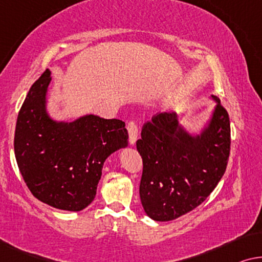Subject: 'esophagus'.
Segmentation results:
<instances>
[{"instance_id":"obj_1","label":"esophagus","mask_w":262,"mask_h":262,"mask_svg":"<svg viewBox=\"0 0 262 262\" xmlns=\"http://www.w3.org/2000/svg\"><path fill=\"white\" fill-rule=\"evenodd\" d=\"M128 129V135H129V143L132 146L135 145L136 139H138V127H136V123L134 121H130L127 126Z\"/></svg>"}]
</instances>
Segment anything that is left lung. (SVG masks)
Here are the masks:
<instances>
[{
    "instance_id": "obj_1",
    "label": "left lung",
    "mask_w": 262,
    "mask_h": 262,
    "mask_svg": "<svg viewBox=\"0 0 262 262\" xmlns=\"http://www.w3.org/2000/svg\"><path fill=\"white\" fill-rule=\"evenodd\" d=\"M210 99L215 106L200 132L187 129L176 112L154 115L143 126L136 149L143 163L140 198L149 219L166 222L190 212L208 198L226 172L229 115L217 96Z\"/></svg>"
}]
</instances>
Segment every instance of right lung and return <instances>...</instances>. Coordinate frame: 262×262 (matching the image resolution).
Masks as SVG:
<instances>
[{
	"label": "right lung",
	"mask_w": 262,
	"mask_h": 262,
	"mask_svg": "<svg viewBox=\"0 0 262 262\" xmlns=\"http://www.w3.org/2000/svg\"><path fill=\"white\" fill-rule=\"evenodd\" d=\"M49 69L33 84L17 115L14 150L33 196L50 206L80 211L95 200L105 160L128 146L121 120L85 114L68 122L49 112Z\"/></svg>",
	"instance_id": "add662e5"
}]
</instances>
